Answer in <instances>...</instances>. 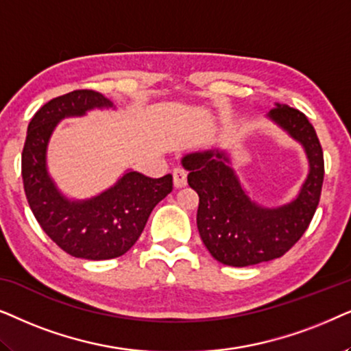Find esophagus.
I'll return each instance as SVG.
<instances>
[{"instance_id": "esophagus-1", "label": "esophagus", "mask_w": 351, "mask_h": 351, "mask_svg": "<svg viewBox=\"0 0 351 351\" xmlns=\"http://www.w3.org/2000/svg\"><path fill=\"white\" fill-rule=\"evenodd\" d=\"M173 181H175L176 188H184L186 183H188V171L184 168H175L173 170Z\"/></svg>"}]
</instances>
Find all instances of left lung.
<instances>
[{
  "label": "left lung",
  "mask_w": 351,
  "mask_h": 351,
  "mask_svg": "<svg viewBox=\"0 0 351 351\" xmlns=\"http://www.w3.org/2000/svg\"><path fill=\"white\" fill-rule=\"evenodd\" d=\"M268 119L302 144L308 175L291 202L265 207L254 202L221 149L186 154L181 163L188 183L199 194L200 239L219 263L250 266L279 258L303 236L319 204L324 158L315 128L300 110L276 104Z\"/></svg>",
  "instance_id": "8db88e82"
}]
</instances>
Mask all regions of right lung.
I'll return each mask as SVG.
<instances>
[{"instance_id":"right-lung-1","label":"right lung","mask_w":351,"mask_h":351,"mask_svg":"<svg viewBox=\"0 0 351 351\" xmlns=\"http://www.w3.org/2000/svg\"><path fill=\"white\" fill-rule=\"evenodd\" d=\"M112 101L93 90L54 97L34 115L22 151L27 200L43 231L69 255L110 260L132 249L154 207L173 189V176L149 178L127 170L114 186L91 199H67L48 173L46 152L54 128L67 117L110 109Z\"/></svg>"}]
</instances>
